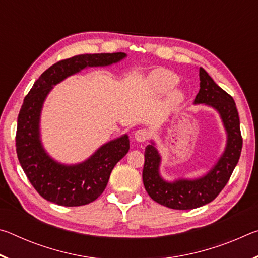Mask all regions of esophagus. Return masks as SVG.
<instances>
[{"label":"esophagus","instance_id":"1","mask_svg":"<svg viewBox=\"0 0 258 258\" xmlns=\"http://www.w3.org/2000/svg\"><path fill=\"white\" fill-rule=\"evenodd\" d=\"M150 137H151L150 131L147 128H140L138 131H135L134 133V138L139 142H145L147 140H149Z\"/></svg>","mask_w":258,"mask_h":258}]
</instances>
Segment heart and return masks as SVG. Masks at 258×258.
<instances>
[{
  "label": "heart",
  "mask_w": 258,
  "mask_h": 258,
  "mask_svg": "<svg viewBox=\"0 0 258 258\" xmlns=\"http://www.w3.org/2000/svg\"><path fill=\"white\" fill-rule=\"evenodd\" d=\"M178 83V77L175 74L166 71V69H157L148 76V84L155 93L164 94L167 93L176 86ZM172 101H180L182 99V93L178 90H175L171 93Z\"/></svg>",
  "instance_id": "obj_1"
}]
</instances>
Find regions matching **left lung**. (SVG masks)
<instances>
[{"label":"left lung","mask_w":258,"mask_h":258,"mask_svg":"<svg viewBox=\"0 0 258 258\" xmlns=\"http://www.w3.org/2000/svg\"><path fill=\"white\" fill-rule=\"evenodd\" d=\"M200 90L195 103H205L216 109L228 134L225 150L206 175L196 180L166 182L159 175L160 156L152 145L145 151L142 180L148 195L156 203L172 209H194L213 202L223 190L237 166L242 149L240 120L233 98L221 89L204 68H199Z\"/></svg>","instance_id":"left-lung-1"}]
</instances>
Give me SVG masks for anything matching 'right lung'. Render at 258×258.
<instances>
[{"instance_id":"add662e5","label":"right lung","mask_w":258,"mask_h":258,"mask_svg":"<svg viewBox=\"0 0 258 258\" xmlns=\"http://www.w3.org/2000/svg\"><path fill=\"white\" fill-rule=\"evenodd\" d=\"M125 56L116 52L60 60L38 77L24 99L17 125V156L34 189L47 202L66 207L94 202L106 189L112 168L128 152L130 140L126 134L112 140L81 164L58 163L46 154L40 140V116L46 95L53 85L82 69L109 66Z\"/></svg>"}]
</instances>
